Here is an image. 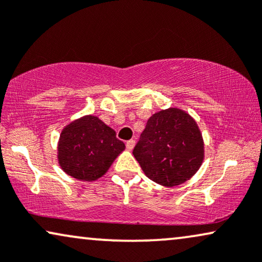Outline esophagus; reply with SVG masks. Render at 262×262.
Wrapping results in <instances>:
<instances>
[{
    "mask_svg": "<svg viewBox=\"0 0 262 262\" xmlns=\"http://www.w3.org/2000/svg\"><path fill=\"white\" fill-rule=\"evenodd\" d=\"M135 143H136V142L134 141V139H130V141H127L126 142V149H127V150H132V149H134V147H135Z\"/></svg>",
    "mask_w": 262,
    "mask_h": 262,
    "instance_id": "esophagus-1",
    "label": "esophagus"
}]
</instances>
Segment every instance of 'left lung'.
Instances as JSON below:
<instances>
[{
	"label": "left lung",
	"instance_id": "8db88e82",
	"mask_svg": "<svg viewBox=\"0 0 262 262\" xmlns=\"http://www.w3.org/2000/svg\"><path fill=\"white\" fill-rule=\"evenodd\" d=\"M132 152L152 182L179 185L191 178L202 164V135L188 113L168 108L149 118Z\"/></svg>",
	"mask_w": 262,
	"mask_h": 262
}]
</instances>
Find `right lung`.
Instances as JSON below:
<instances>
[{
	"label": "right lung",
	"instance_id": "obj_1",
	"mask_svg": "<svg viewBox=\"0 0 262 262\" xmlns=\"http://www.w3.org/2000/svg\"><path fill=\"white\" fill-rule=\"evenodd\" d=\"M125 149L115 131L94 115L67 125L60 135L57 158L61 168L79 181H96Z\"/></svg>",
	"mask_w": 262,
	"mask_h": 262
}]
</instances>
